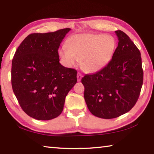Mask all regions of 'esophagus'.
Returning a JSON list of instances; mask_svg holds the SVG:
<instances>
[{"label": "esophagus", "mask_w": 154, "mask_h": 154, "mask_svg": "<svg viewBox=\"0 0 154 154\" xmlns=\"http://www.w3.org/2000/svg\"><path fill=\"white\" fill-rule=\"evenodd\" d=\"M77 82H80L81 80H82V74L81 73V72H77Z\"/></svg>", "instance_id": "esophagus-1"}]
</instances>
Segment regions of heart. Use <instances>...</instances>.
<instances>
[{"mask_svg": "<svg viewBox=\"0 0 154 154\" xmlns=\"http://www.w3.org/2000/svg\"><path fill=\"white\" fill-rule=\"evenodd\" d=\"M68 48L62 46L58 54L66 66H76L80 62L85 72H96L107 65L115 54L116 41L111 35L83 33L71 36Z\"/></svg>", "mask_w": 154, "mask_h": 154, "instance_id": "1", "label": "heart"}]
</instances>
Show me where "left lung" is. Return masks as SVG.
Listing matches in <instances>:
<instances>
[{
    "label": "left lung",
    "instance_id": "1",
    "mask_svg": "<svg viewBox=\"0 0 154 154\" xmlns=\"http://www.w3.org/2000/svg\"><path fill=\"white\" fill-rule=\"evenodd\" d=\"M118 45L110 62L82 79L84 98L91 113L103 119L128 112L139 97L143 81L140 52L123 31H116Z\"/></svg>",
    "mask_w": 154,
    "mask_h": 154
}]
</instances>
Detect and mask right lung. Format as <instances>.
<instances>
[{"label":"right lung","instance_id":"right-lung-1","mask_svg":"<svg viewBox=\"0 0 154 154\" xmlns=\"http://www.w3.org/2000/svg\"><path fill=\"white\" fill-rule=\"evenodd\" d=\"M71 28L32 33L18 47L12 60L11 85L20 105L38 120L56 118L77 83V71L60 63L58 48Z\"/></svg>","mask_w":154,"mask_h":154}]
</instances>
